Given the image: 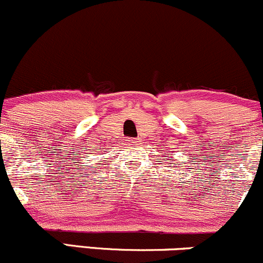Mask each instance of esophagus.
I'll return each mask as SVG.
<instances>
[{
    "label": "esophagus",
    "instance_id": "obj_1",
    "mask_svg": "<svg viewBox=\"0 0 263 263\" xmlns=\"http://www.w3.org/2000/svg\"><path fill=\"white\" fill-rule=\"evenodd\" d=\"M126 141L129 143V145H134V143H136V140H135V139H128V140H126Z\"/></svg>",
    "mask_w": 263,
    "mask_h": 263
}]
</instances>
